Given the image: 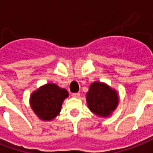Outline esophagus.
I'll return each instance as SVG.
<instances>
[{"instance_id":"34e87169","label":"esophagus","mask_w":153,"mask_h":153,"mask_svg":"<svg viewBox=\"0 0 153 153\" xmlns=\"http://www.w3.org/2000/svg\"><path fill=\"white\" fill-rule=\"evenodd\" d=\"M79 96H80V93H73L72 94V97H75V98H78V97H79Z\"/></svg>"}]
</instances>
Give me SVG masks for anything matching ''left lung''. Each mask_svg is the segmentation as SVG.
I'll list each match as a JSON object with an SVG mask.
<instances>
[{
	"label": "left lung",
	"instance_id": "left-lung-1",
	"mask_svg": "<svg viewBox=\"0 0 153 153\" xmlns=\"http://www.w3.org/2000/svg\"><path fill=\"white\" fill-rule=\"evenodd\" d=\"M86 101L92 113L101 117H108L117 108L119 97L117 92L108 85L94 82L86 94Z\"/></svg>",
	"mask_w": 153,
	"mask_h": 153
}]
</instances>
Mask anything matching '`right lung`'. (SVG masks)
Here are the masks:
<instances>
[{
  "instance_id": "add662e5",
  "label": "right lung",
  "mask_w": 153,
  "mask_h": 153,
  "mask_svg": "<svg viewBox=\"0 0 153 153\" xmlns=\"http://www.w3.org/2000/svg\"><path fill=\"white\" fill-rule=\"evenodd\" d=\"M68 92L55 84H46L32 93L30 105L34 113L42 120H51L61 111L62 104Z\"/></svg>"
}]
</instances>
